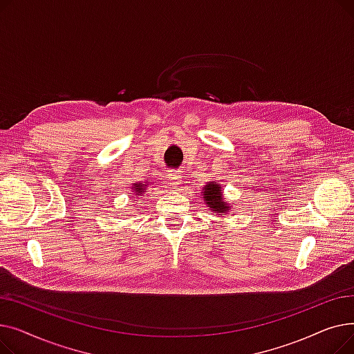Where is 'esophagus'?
I'll use <instances>...</instances> for the list:
<instances>
[{
    "instance_id": "obj_1",
    "label": "esophagus",
    "mask_w": 354,
    "mask_h": 354,
    "mask_svg": "<svg viewBox=\"0 0 354 354\" xmlns=\"http://www.w3.org/2000/svg\"><path fill=\"white\" fill-rule=\"evenodd\" d=\"M167 176V182H169L171 185H179L180 180H182V176L178 171H172L166 175Z\"/></svg>"
}]
</instances>
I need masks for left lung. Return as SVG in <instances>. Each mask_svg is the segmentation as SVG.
<instances>
[{"label": "left lung", "mask_w": 354, "mask_h": 354, "mask_svg": "<svg viewBox=\"0 0 354 354\" xmlns=\"http://www.w3.org/2000/svg\"><path fill=\"white\" fill-rule=\"evenodd\" d=\"M224 188L216 182H208L203 185L201 198H203V202L207 203L208 209L215 212L216 215H227L232 211V205L224 198Z\"/></svg>", "instance_id": "obj_1"}]
</instances>
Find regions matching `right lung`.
I'll return each instance as SVG.
<instances>
[{
    "label": "right lung",
    "mask_w": 354,
    "mask_h": 354,
    "mask_svg": "<svg viewBox=\"0 0 354 354\" xmlns=\"http://www.w3.org/2000/svg\"><path fill=\"white\" fill-rule=\"evenodd\" d=\"M147 185H149V182H145V180H136L135 183H132L133 195L135 196H142L147 189Z\"/></svg>",
    "instance_id": "obj_1"
}]
</instances>
